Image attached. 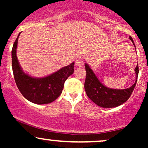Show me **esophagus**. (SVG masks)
<instances>
[{
	"label": "esophagus",
	"mask_w": 148,
	"mask_h": 148,
	"mask_svg": "<svg viewBox=\"0 0 148 148\" xmlns=\"http://www.w3.org/2000/svg\"><path fill=\"white\" fill-rule=\"evenodd\" d=\"M76 65L78 67H83L84 65V62L82 59H77L76 60Z\"/></svg>",
	"instance_id": "obj_1"
}]
</instances>
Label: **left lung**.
Wrapping results in <instances>:
<instances>
[{"label": "left lung", "mask_w": 148, "mask_h": 148, "mask_svg": "<svg viewBox=\"0 0 148 148\" xmlns=\"http://www.w3.org/2000/svg\"><path fill=\"white\" fill-rule=\"evenodd\" d=\"M130 39L135 47L132 37H130ZM85 67L86 78L84 88L86 94L93 102L102 108H113L118 106L128 100L136 84L139 72L138 65L137 64L134 69L136 74L135 82L131 87L126 89H113L106 87L101 84L88 63L85 64Z\"/></svg>", "instance_id": "1"}]
</instances>
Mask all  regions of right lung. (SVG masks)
Masks as SVG:
<instances>
[{"instance_id":"1","label":"right lung","mask_w":148,"mask_h":148,"mask_svg":"<svg viewBox=\"0 0 148 148\" xmlns=\"http://www.w3.org/2000/svg\"><path fill=\"white\" fill-rule=\"evenodd\" d=\"M20 34L21 33L18 34L12 49V67L16 86L22 95L30 102L37 104L52 102L60 95L64 81L74 73V62L45 77L37 78L29 75L23 72L16 56Z\"/></svg>"}]
</instances>
